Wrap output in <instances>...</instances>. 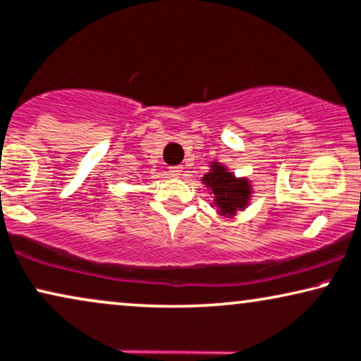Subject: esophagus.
Instances as JSON below:
<instances>
[{"label": "esophagus", "mask_w": 361, "mask_h": 361, "mask_svg": "<svg viewBox=\"0 0 361 361\" xmlns=\"http://www.w3.org/2000/svg\"><path fill=\"white\" fill-rule=\"evenodd\" d=\"M170 175L173 178H180L183 175V166H170Z\"/></svg>", "instance_id": "esophagus-1"}]
</instances>
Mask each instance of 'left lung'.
<instances>
[{"label":"left lung","instance_id":"left-lung-1","mask_svg":"<svg viewBox=\"0 0 361 361\" xmlns=\"http://www.w3.org/2000/svg\"><path fill=\"white\" fill-rule=\"evenodd\" d=\"M208 190L213 193V207H216L221 216H235L248 207L252 200V183L248 178H236L220 161H212L209 171L202 178Z\"/></svg>","mask_w":361,"mask_h":361}]
</instances>
